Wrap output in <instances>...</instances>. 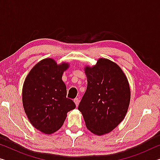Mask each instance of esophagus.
I'll use <instances>...</instances> for the list:
<instances>
[{"label":"esophagus","mask_w":160,"mask_h":160,"mask_svg":"<svg viewBox=\"0 0 160 160\" xmlns=\"http://www.w3.org/2000/svg\"><path fill=\"white\" fill-rule=\"evenodd\" d=\"M74 102H75V105H76V107H78V104H79V102H80V99H78V98H75V99H74Z\"/></svg>","instance_id":"34e87169"}]
</instances>
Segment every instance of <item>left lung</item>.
Masks as SVG:
<instances>
[{"label":"left lung","instance_id":"1","mask_svg":"<svg viewBox=\"0 0 160 160\" xmlns=\"http://www.w3.org/2000/svg\"><path fill=\"white\" fill-rule=\"evenodd\" d=\"M88 87L78 110L87 128L102 135L113 131L125 118L131 91L128 81L117 64L99 58L92 67L86 66Z\"/></svg>","mask_w":160,"mask_h":160}]
</instances>
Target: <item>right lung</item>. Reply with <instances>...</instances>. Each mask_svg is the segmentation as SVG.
Instances as JSON below:
<instances>
[{
    "label": "right lung",
    "instance_id": "add662e5",
    "mask_svg": "<svg viewBox=\"0 0 160 160\" xmlns=\"http://www.w3.org/2000/svg\"><path fill=\"white\" fill-rule=\"evenodd\" d=\"M67 63L58 65L45 58L32 68L22 88V104L28 118L35 128L45 134L57 131L63 126L67 113L74 109V102L66 97V86L62 80Z\"/></svg>",
    "mask_w": 160,
    "mask_h": 160
}]
</instances>
